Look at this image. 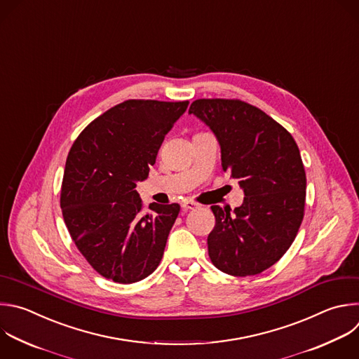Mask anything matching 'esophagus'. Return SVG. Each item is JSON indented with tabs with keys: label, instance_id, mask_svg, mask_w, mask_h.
<instances>
[{
	"label": "esophagus",
	"instance_id": "34e87169",
	"mask_svg": "<svg viewBox=\"0 0 359 359\" xmlns=\"http://www.w3.org/2000/svg\"><path fill=\"white\" fill-rule=\"evenodd\" d=\"M182 208H183L184 211H187V210H194V208H197V204H196V203H193V201L186 200V201H183V203H182Z\"/></svg>",
	"mask_w": 359,
	"mask_h": 359
}]
</instances>
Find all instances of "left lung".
<instances>
[{
    "instance_id": "1",
    "label": "left lung",
    "mask_w": 359,
    "mask_h": 359,
    "mask_svg": "<svg viewBox=\"0 0 359 359\" xmlns=\"http://www.w3.org/2000/svg\"><path fill=\"white\" fill-rule=\"evenodd\" d=\"M189 114L212 131L222 170L245 194L233 211L211 207L210 259L232 276L258 275L285 255L300 228L306 201L300 151L273 118L244 101L201 98L193 101Z\"/></svg>"
}]
</instances>
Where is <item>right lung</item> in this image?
<instances>
[{
	"mask_svg": "<svg viewBox=\"0 0 359 359\" xmlns=\"http://www.w3.org/2000/svg\"><path fill=\"white\" fill-rule=\"evenodd\" d=\"M189 101L128 100L84 128L66 161L60 207L77 250L104 278L135 283L159 265L180 205L151 203L142 212L137 183L148 177L165 135Z\"/></svg>",
	"mask_w": 359,
	"mask_h": 359,
	"instance_id": "1",
	"label": "right lung"
}]
</instances>
